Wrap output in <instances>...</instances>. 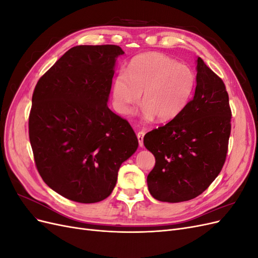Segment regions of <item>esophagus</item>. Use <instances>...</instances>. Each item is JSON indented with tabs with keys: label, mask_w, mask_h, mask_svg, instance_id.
<instances>
[{
	"label": "esophagus",
	"mask_w": 258,
	"mask_h": 258,
	"mask_svg": "<svg viewBox=\"0 0 258 258\" xmlns=\"http://www.w3.org/2000/svg\"><path fill=\"white\" fill-rule=\"evenodd\" d=\"M144 136H145V131H139L137 134V137H138V141H139V144L140 146H143V140H144Z\"/></svg>",
	"instance_id": "34e87169"
}]
</instances>
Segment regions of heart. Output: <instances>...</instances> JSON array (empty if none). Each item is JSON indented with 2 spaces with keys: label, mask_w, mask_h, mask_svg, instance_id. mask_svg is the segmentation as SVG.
Returning <instances> with one entry per match:
<instances>
[{
  "label": "heart",
  "mask_w": 258,
  "mask_h": 258,
  "mask_svg": "<svg viewBox=\"0 0 258 258\" xmlns=\"http://www.w3.org/2000/svg\"><path fill=\"white\" fill-rule=\"evenodd\" d=\"M196 75L186 64L160 52H144L134 57L127 73H119L113 84L117 111L130 114L142 97L143 116L169 121L181 113L190 100Z\"/></svg>",
  "instance_id": "1"
}]
</instances>
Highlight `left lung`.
<instances>
[{
  "instance_id": "left-lung-1",
  "label": "left lung",
  "mask_w": 258,
  "mask_h": 258,
  "mask_svg": "<svg viewBox=\"0 0 258 258\" xmlns=\"http://www.w3.org/2000/svg\"><path fill=\"white\" fill-rule=\"evenodd\" d=\"M196 80L195 96L184 110L144 138L156 159L148 190L159 201L196 198L220 174L227 156L231 110L226 86L200 57Z\"/></svg>"
}]
</instances>
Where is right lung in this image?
Segmentation results:
<instances>
[{
    "mask_svg": "<svg viewBox=\"0 0 258 258\" xmlns=\"http://www.w3.org/2000/svg\"><path fill=\"white\" fill-rule=\"evenodd\" d=\"M117 45L68 50L32 96L29 138L43 181L61 196L95 204L110 196L121 163L139 145L128 120L107 106Z\"/></svg>",
    "mask_w": 258,
    "mask_h": 258,
    "instance_id": "add662e5",
    "label": "right lung"
}]
</instances>
